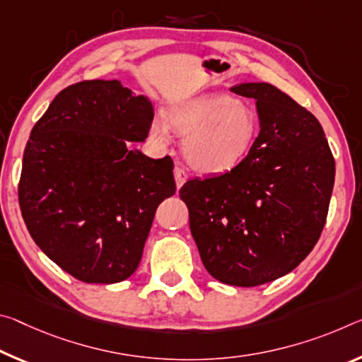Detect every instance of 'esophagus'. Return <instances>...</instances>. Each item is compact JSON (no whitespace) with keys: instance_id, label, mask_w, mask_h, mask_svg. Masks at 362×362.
I'll list each match as a JSON object with an SVG mask.
<instances>
[{"instance_id":"obj_1","label":"esophagus","mask_w":362,"mask_h":362,"mask_svg":"<svg viewBox=\"0 0 362 362\" xmlns=\"http://www.w3.org/2000/svg\"><path fill=\"white\" fill-rule=\"evenodd\" d=\"M174 179H175V185H177V188H180L183 183L187 182V179H188V175H187V172L183 170L182 168H179V165H175V169H174Z\"/></svg>"}]
</instances>
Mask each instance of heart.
Here are the masks:
<instances>
[{
    "instance_id": "obj_1",
    "label": "heart",
    "mask_w": 362,
    "mask_h": 362,
    "mask_svg": "<svg viewBox=\"0 0 362 362\" xmlns=\"http://www.w3.org/2000/svg\"><path fill=\"white\" fill-rule=\"evenodd\" d=\"M172 130L185 136L183 154L194 170L223 174L245 159L259 130L251 105L227 93H206L172 106L168 116L156 117L151 134L160 143Z\"/></svg>"
}]
</instances>
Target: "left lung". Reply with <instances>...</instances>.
<instances>
[{
    "label": "left lung",
    "mask_w": 362,
    "mask_h": 362,
    "mask_svg": "<svg viewBox=\"0 0 362 362\" xmlns=\"http://www.w3.org/2000/svg\"><path fill=\"white\" fill-rule=\"evenodd\" d=\"M230 90L256 100L259 135L230 172L188 180L179 194L206 271L257 286L293 271L317 243L335 160L319 120L284 91L266 82Z\"/></svg>",
    "instance_id": "1"
}]
</instances>
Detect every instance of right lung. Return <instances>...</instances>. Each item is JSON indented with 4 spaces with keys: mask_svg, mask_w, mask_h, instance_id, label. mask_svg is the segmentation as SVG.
<instances>
[{
    "mask_svg": "<svg viewBox=\"0 0 362 362\" xmlns=\"http://www.w3.org/2000/svg\"><path fill=\"white\" fill-rule=\"evenodd\" d=\"M153 103L119 80L71 85L35 124L22 158L19 204L33 242L87 284H117L139 267L154 212L175 193L174 163L145 141Z\"/></svg>",
    "mask_w": 362,
    "mask_h": 362,
    "instance_id": "1",
    "label": "right lung"
}]
</instances>
